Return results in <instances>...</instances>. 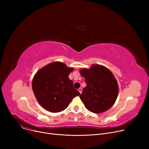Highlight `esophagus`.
Masks as SVG:
<instances>
[{"label":"esophagus","instance_id":"esophagus-1","mask_svg":"<svg viewBox=\"0 0 149 149\" xmlns=\"http://www.w3.org/2000/svg\"><path fill=\"white\" fill-rule=\"evenodd\" d=\"M78 91H79V92H80V93H81V92H82V89H81V88H80L79 89H78Z\"/></svg>","mask_w":149,"mask_h":149}]
</instances>
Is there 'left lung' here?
<instances>
[{"label":"left lung","mask_w":149,"mask_h":149,"mask_svg":"<svg viewBox=\"0 0 149 149\" xmlns=\"http://www.w3.org/2000/svg\"><path fill=\"white\" fill-rule=\"evenodd\" d=\"M86 86L80 98L88 111L95 113L104 112L115 103L118 86L112 73L100 65H92L90 69L80 70Z\"/></svg>","instance_id":"obj_1"}]
</instances>
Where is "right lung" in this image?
<instances>
[{"mask_svg":"<svg viewBox=\"0 0 149 149\" xmlns=\"http://www.w3.org/2000/svg\"><path fill=\"white\" fill-rule=\"evenodd\" d=\"M73 70L56 61L37 72L32 82L33 90L39 104L47 111L54 113L64 111L74 98L80 95L69 79Z\"/></svg>","mask_w":149,"mask_h":149,"instance_id":"obj_1","label":"right lung"}]
</instances>
